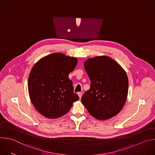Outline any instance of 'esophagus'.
Wrapping results in <instances>:
<instances>
[{
	"mask_svg": "<svg viewBox=\"0 0 155 155\" xmlns=\"http://www.w3.org/2000/svg\"><path fill=\"white\" fill-rule=\"evenodd\" d=\"M78 96H79L80 99H81V97H82V93H81V92H78Z\"/></svg>",
	"mask_w": 155,
	"mask_h": 155,
	"instance_id": "1",
	"label": "esophagus"
}]
</instances>
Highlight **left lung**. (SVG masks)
Instances as JSON below:
<instances>
[{"instance_id": "left-lung-1", "label": "left lung", "mask_w": 155, "mask_h": 155, "mask_svg": "<svg viewBox=\"0 0 155 155\" xmlns=\"http://www.w3.org/2000/svg\"><path fill=\"white\" fill-rule=\"evenodd\" d=\"M84 67L91 80L90 89L81 101L98 120H108L123 108L128 95V79L121 66L108 56L86 60Z\"/></svg>"}]
</instances>
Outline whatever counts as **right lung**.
<instances>
[{
	"label": "right lung",
	"mask_w": 155,
	"mask_h": 155,
	"mask_svg": "<svg viewBox=\"0 0 155 155\" xmlns=\"http://www.w3.org/2000/svg\"><path fill=\"white\" fill-rule=\"evenodd\" d=\"M77 63L76 57L54 53L41 58L31 68L28 80L29 97L35 109L44 117L59 118L78 100L69 78Z\"/></svg>",
	"instance_id": "right-lung-1"
}]
</instances>
